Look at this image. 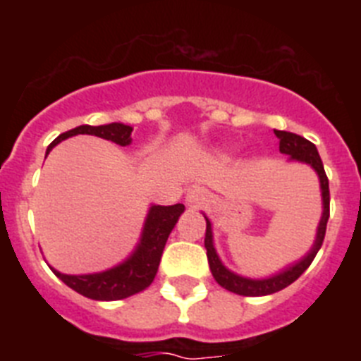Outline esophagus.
<instances>
[{
    "label": "esophagus",
    "instance_id": "esophagus-1",
    "mask_svg": "<svg viewBox=\"0 0 361 361\" xmlns=\"http://www.w3.org/2000/svg\"><path fill=\"white\" fill-rule=\"evenodd\" d=\"M206 200H208V193L199 186L191 188L186 193V204L190 208H200L202 204H206Z\"/></svg>",
    "mask_w": 361,
    "mask_h": 361
}]
</instances>
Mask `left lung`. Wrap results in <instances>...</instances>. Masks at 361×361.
Wrapping results in <instances>:
<instances>
[{"instance_id": "8db88e82", "label": "left lung", "mask_w": 361, "mask_h": 361, "mask_svg": "<svg viewBox=\"0 0 361 361\" xmlns=\"http://www.w3.org/2000/svg\"><path fill=\"white\" fill-rule=\"evenodd\" d=\"M275 135L280 139V153L289 155V162H302V164L311 166L314 173L318 175L322 191V216L320 222H318L314 242H312L311 250L304 257L296 260V262L289 264L288 267L280 269L275 275L266 276V279H250V276L237 275L235 271L228 269L222 264V260H220L219 253L215 250V242H213L212 220L204 215V219H206V238H204V245H206V251H208V262L213 279L224 289L242 296L273 295V293L282 291L283 288L291 286L311 266L312 258L317 257V253L320 251L322 242H324L325 237V228H327V220H329V180H327V175L324 171V164H322L317 146L309 142L307 139H304V137H300L291 132H283V130H275Z\"/></svg>"}]
</instances>
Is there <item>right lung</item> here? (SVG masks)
<instances>
[{"label":"right lung","instance_id":"1","mask_svg":"<svg viewBox=\"0 0 361 361\" xmlns=\"http://www.w3.org/2000/svg\"><path fill=\"white\" fill-rule=\"evenodd\" d=\"M132 126L123 123L101 124V126L82 124V126L68 130L57 139H54L52 145L47 148V155L52 152L54 146L73 135H95L116 142L119 146H128L132 145ZM183 213L184 204H173V206L152 204L148 213H146L141 238L137 242L135 250L124 258L123 262L110 267V269L88 273V275H65L54 267H50V269L68 288H72L73 291H78L79 295L86 296V298L111 302V300H123L137 295V293L145 291L157 275L166 240H168L171 229L175 228Z\"/></svg>","mask_w":361,"mask_h":361}]
</instances>
